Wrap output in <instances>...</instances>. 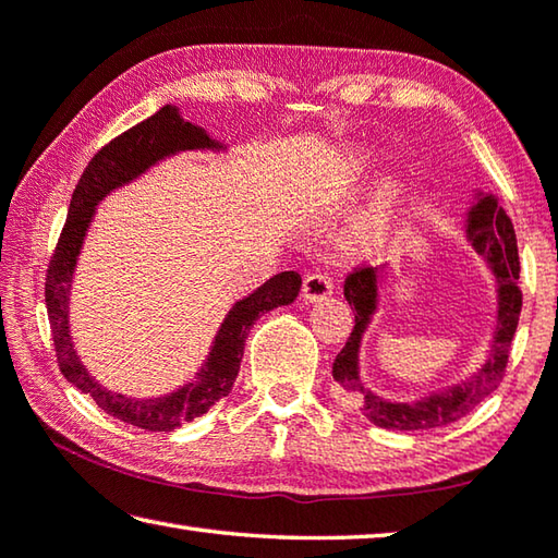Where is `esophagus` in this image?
I'll list each match as a JSON object with an SVG mask.
<instances>
[{
    "label": "esophagus",
    "mask_w": 558,
    "mask_h": 558,
    "mask_svg": "<svg viewBox=\"0 0 558 558\" xmlns=\"http://www.w3.org/2000/svg\"><path fill=\"white\" fill-rule=\"evenodd\" d=\"M333 292V282L329 276L324 272H312V276L304 278L302 282V298L307 302H322L326 298H331Z\"/></svg>",
    "instance_id": "34e87169"
}]
</instances>
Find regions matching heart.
I'll return each mask as SVG.
<instances>
[{
    "instance_id": "b5f03b06",
    "label": "heart",
    "mask_w": 558,
    "mask_h": 558,
    "mask_svg": "<svg viewBox=\"0 0 558 558\" xmlns=\"http://www.w3.org/2000/svg\"><path fill=\"white\" fill-rule=\"evenodd\" d=\"M377 151L369 145H351L336 157L329 169L304 179L292 189V205L304 210L336 207L353 198L367 173L375 169ZM403 201H407V179L391 171L377 181L367 201L336 232V254L343 258L367 256L387 242L399 222Z\"/></svg>"
}]
</instances>
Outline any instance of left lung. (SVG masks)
I'll return each instance as SVG.
<instances>
[{"label": "left lung", "mask_w": 558, "mask_h": 558, "mask_svg": "<svg viewBox=\"0 0 558 558\" xmlns=\"http://www.w3.org/2000/svg\"><path fill=\"white\" fill-rule=\"evenodd\" d=\"M464 239L484 258L490 278H494V329H490L486 355L472 373L457 385L428 391L421 399L397 401L379 397L377 391L365 385L363 373H360L363 338L379 310L381 288L389 278L391 264L363 268L345 280L343 294L355 312V326L341 353L336 355L331 373L338 395L360 407L365 418L379 428L403 433L442 428V425L466 416L478 401H484L498 387L500 377H504L512 333L518 329L522 292L518 288L520 260L515 229H512L498 195L484 193L482 189L474 191V198L464 213Z\"/></svg>", "instance_id": "obj_1"}]
</instances>
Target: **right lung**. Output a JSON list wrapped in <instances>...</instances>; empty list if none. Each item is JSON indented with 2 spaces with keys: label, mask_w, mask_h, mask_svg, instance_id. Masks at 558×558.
Instances as JSON below:
<instances>
[{
  "label": "right lung",
  "mask_w": 558,
  "mask_h": 558,
  "mask_svg": "<svg viewBox=\"0 0 558 558\" xmlns=\"http://www.w3.org/2000/svg\"><path fill=\"white\" fill-rule=\"evenodd\" d=\"M181 151H227V145L210 137L205 128L185 120L181 108L171 104L161 106L155 116L142 120L128 133L108 142L101 151H96L72 193L68 222L62 227L46 278V304L54 353H58L64 379L89 395L108 416L155 433L177 430L183 423L203 416L227 397L236 379L239 365H242L244 341L251 326L260 314L292 304L302 288L300 272L286 270L266 280L248 298L234 302L232 310L225 314L220 329L213 338L210 353L203 360L198 373L169 395L137 399L108 389L89 375L70 333V294L76 260H80L86 232L96 215V205L116 189L133 183L159 161L181 155Z\"/></svg>",
  "instance_id": "obj_1"
}]
</instances>
